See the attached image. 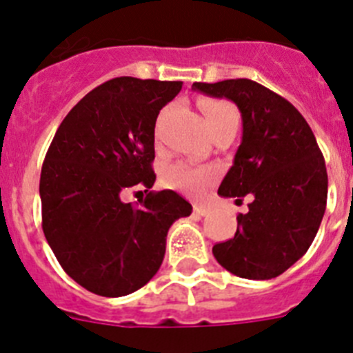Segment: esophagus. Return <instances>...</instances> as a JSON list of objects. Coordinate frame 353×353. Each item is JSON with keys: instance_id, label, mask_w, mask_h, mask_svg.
Segmentation results:
<instances>
[{"instance_id": "34e87169", "label": "esophagus", "mask_w": 353, "mask_h": 353, "mask_svg": "<svg viewBox=\"0 0 353 353\" xmlns=\"http://www.w3.org/2000/svg\"><path fill=\"white\" fill-rule=\"evenodd\" d=\"M208 212H210V208L205 207V205H194V214L196 215H201V217H203V215H207Z\"/></svg>"}]
</instances>
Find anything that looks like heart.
Instances as JSON below:
<instances>
[{"instance_id": "heart-1", "label": "heart", "mask_w": 353, "mask_h": 353, "mask_svg": "<svg viewBox=\"0 0 353 353\" xmlns=\"http://www.w3.org/2000/svg\"><path fill=\"white\" fill-rule=\"evenodd\" d=\"M205 121L212 134L224 125L239 127V111L235 105L221 99H208L201 102ZM217 176V170L212 166H194L189 162H173L162 171V183L170 189L198 194L203 192Z\"/></svg>"}]
</instances>
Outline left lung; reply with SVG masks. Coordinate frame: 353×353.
Instances as JSON below:
<instances>
[{
	"instance_id": "1",
	"label": "left lung",
	"mask_w": 353,
	"mask_h": 353,
	"mask_svg": "<svg viewBox=\"0 0 353 353\" xmlns=\"http://www.w3.org/2000/svg\"><path fill=\"white\" fill-rule=\"evenodd\" d=\"M192 88L226 97L242 114V143L219 194L251 196L236 215L233 239L212 252L228 272L272 279L313 244L327 205V170L307 121L286 99L251 79L194 83Z\"/></svg>"
}]
</instances>
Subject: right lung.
Here are the masks:
<instances>
[{
	"label": "right lung",
	"instance_id": "1",
	"mask_svg": "<svg viewBox=\"0 0 353 353\" xmlns=\"http://www.w3.org/2000/svg\"><path fill=\"white\" fill-rule=\"evenodd\" d=\"M182 81L114 77L84 95L56 130L40 173L42 230L65 272L88 292L121 297L157 274L171 224L191 215L174 191L152 189L155 121Z\"/></svg>",
	"mask_w": 353,
	"mask_h": 353
}]
</instances>
